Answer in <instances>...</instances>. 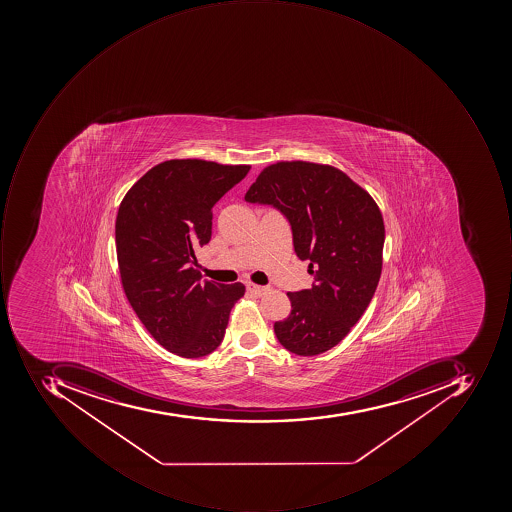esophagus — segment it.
Masks as SVG:
<instances>
[{
    "label": "esophagus",
    "instance_id": "1",
    "mask_svg": "<svg viewBox=\"0 0 512 512\" xmlns=\"http://www.w3.org/2000/svg\"><path fill=\"white\" fill-rule=\"evenodd\" d=\"M246 289H248V292H251L252 295H255V297H261V295L269 291V288H266V286H258V284L254 283L246 284Z\"/></svg>",
    "mask_w": 512,
    "mask_h": 512
}]
</instances>
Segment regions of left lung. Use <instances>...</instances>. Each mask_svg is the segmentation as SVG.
I'll list each match as a JSON object with an SVG mask.
<instances>
[{
	"instance_id": "8db88e82",
	"label": "left lung",
	"mask_w": 512,
	"mask_h": 512,
	"mask_svg": "<svg viewBox=\"0 0 512 512\" xmlns=\"http://www.w3.org/2000/svg\"><path fill=\"white\" fill-rule=\"evenodd\" d=\"M291 224L295 254L309 261L311 289L288 292L291 314L275 321L283 348L301 357L338 345L365 314L383 264L385 223L374 198L328 164L278 161L244 195Z\"/></svg>"
}]
</instances>
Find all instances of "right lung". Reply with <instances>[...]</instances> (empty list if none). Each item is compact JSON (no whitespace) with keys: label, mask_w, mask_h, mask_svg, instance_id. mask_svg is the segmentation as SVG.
Segmentation results:
<instances>
[{"label":"right lung","mask_w":512,"mask_h":512,"mask_svg":"<svg viewBox=\"0 0 512 512\" xmlns=\"http://www.w3.org/2000/svg\"><path fill=\"white\" fill-rule=\"evenodd\" d=\"M251 166L167 160L129 189L115 221L124 294L149 334L172 354L198 358L223 341L241 283L201 280L195 249L211 240L212 208Z\"/></svg>","instance_id":"obj_1"}]
</instances>
